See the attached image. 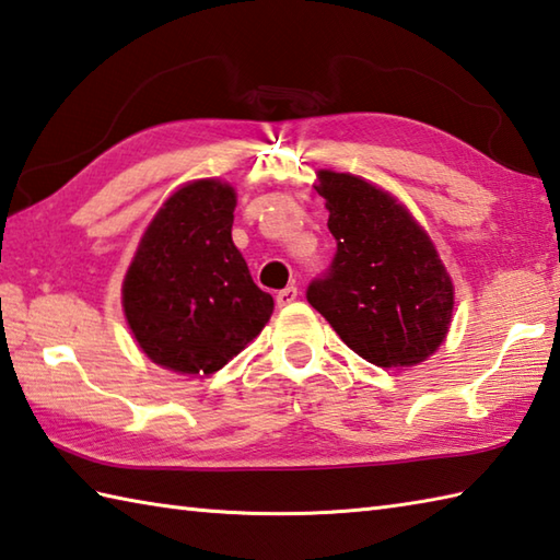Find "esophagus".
<instances>
[{"instance_id":"obj_1","label":"esophagus","mask_w":560,"mask_h":560,"mask_svg":"<svg viewBox=\"0 0 560 560\" xmlns=\"http://www.w3.org/2000/svg\"><path fill=\"white\" fill-rule=\"evenodd\" d=\"M295 299H299V289L295 287H289L277 293V305L279 308H287V305H291Z\"/></svg>"}]
</instances>
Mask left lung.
Here are the masks:
<instances>
[{
  "label": "left lung",
  "instance_id": "obj_1",
  "mask_svg": "<svg viewBox=\"0 0 560 560\" xmlns=\"http://www.w3.org/2000/svg\"><path fill=\"white\" fill-rule=\"evenodd\" d=\"M337 240L330 273L308 303L339 339L381 369L430 359L448 335L454 281L432 237L390 191L349 172H317Z\"/></svg>",
  "mask_w": 560,
  "mask_h": 560
}]
</instances>
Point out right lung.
<instances>
[{"instance_id": "right-lung-1", "label": "right lung", "mask_w": 560, "mask_h": 560, "mask_svg": "<svg viewBox=\"0 0 560 560\" xmlns=\"http://www.w3.org/2000/svg\"><path fill=\"white\" fill-rule=\"evenodd\" d=\"M237 191L223 179L174 189L152 215L120 287L130 335L152 364L208 376L255 339L273 313L233 243Z\"/></svg>"}]
</instances>
